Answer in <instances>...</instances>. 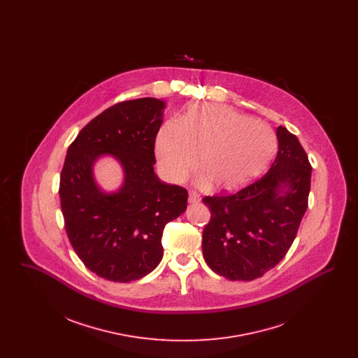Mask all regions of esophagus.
Instances as JSON below:
<instances>
[{"instance_id":"1","label":"esophagus","mask_w":358,"mask_h":358,"mask_svg":"<svg viewBox=\"0 0 358 358\" xmlns=\"http://www.w3.org/2000/svg\"><path fill=\"white\" fill-rule=\"evenodd\" d=\"M200 194L197 192H189V203H199Z\"/></svg>"}]
</instances>
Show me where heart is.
Here are the masks:
<instances>
[{
  "label": "heart",
  "mask_w": 358,
  "mask_h": 358,
  "mask_svg": "<svg viewBox=\"0 0 358 358\" xmlns=\"http://www.w3.org/2000/svg\"><path fill=\"white\" fill-rule=\"evenodd\" d=\"M276 138L257 120L222 104L192 107L181 122H166L155 154L166 180L178 182L197 169L215 190L231 192L260 176L273 159Z\"/></svg>",
  "instance_id": "obj_1"
}]
</instances>
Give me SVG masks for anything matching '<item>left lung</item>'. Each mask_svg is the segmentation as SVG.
<instances>
[{
	"instance_id": "obj_1",
	"label": "left lung",
	"mask_w": 358,
	"mask_h": 358,
	"mask_svg": "<svg viewBox=\"0 0 358 358\" xmlns=\"http://www.w3.org/2000/svg\"><path fill=\"white\" fill-rule=\"evenodd\" d=\"M278 154L262 178L238 192L205 196L210 220L203 231L206 264L229 280H254L285 256L306 213L311 165L298 138L276 129Z\"/></svg>"
}]
</instances>
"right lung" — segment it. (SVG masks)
<instances>
[{
  "mask_svg": "<svg viewBox=\"0 0 358 358\" xmlns=\"http://www.w3.org/2000/svg\"><path fill=\"white\" fill-rule=\"evenodd\" d=\"M165 103L141 98L117 103L95 117L69 145L60 174V206L66 232L85 267L111 282L127 283L159 264L162 234L187 209V190L154 173V145ZM114 155L125 171L124 187L104 195L92 165Z\"/></svg>",
  "mask_w": 358,
  "mask_h": 358,
  "instance_id": "add662e5",
  "label": "right lung"
}]
</instances>
